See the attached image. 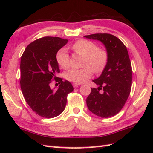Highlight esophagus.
Segmentation results:
<instances>
[{"mask_svg": "<svg viewBox=\"0 0 153 153\" xmlns=\"http://www.w3.org/2000/svg\"><path fill=\"white\" fill-rule=\"evenodd\" d=\"M79 85H80V84H76V83H73V86L74 88H77Z\"/></svg>", "mask_w": 153, "mask_h": 153, "instance_id": "1", "label": "esophagus"}]
</instances>
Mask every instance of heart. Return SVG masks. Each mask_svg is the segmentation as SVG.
I'll list each match as a JSON object with an SVG mask.
<instances>
[{
  "label": "heart",
  "instance_id": "b5f03b06",
  "mask_svg": "<svg viewBox=\"0 0 153 153\" xmlns=\"http://www.w3.org/2000/svg\"><path fill=\"white\" fill-rule=\"evenodd\" d=\"M71 49L77 55L84 57L82 66L80 69H71L65 74L68 81L82 84L92 76V71L100 74L106 68L109 55L107 50L100 49L93 41L87 39H79L75 42ZM56 62L60 68L67 69L69 67V56L64 49H60L56 54Z\"/></svg>",
  "mask_w": 153,
  "mask_h": 153
}]
</instances>
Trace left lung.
Listing matches in <instances>:
<instances>
[{"mask_svg": "<svg viewBox=\"0 0 153 153\" xmlns=\"http://www.w3.org/2000/svg\"><path fill=\"white\" fill-rule=\"evenodd\" d=\"M88 39L100 41L109 55L106 68L98 78L93 80L98 89L91 88L86 99L88 109L101 118H109L120 112L131 90L132 71L128 52L124 44L108 33L85 35ZM103 92L100 93L99 90Z\"/></svg>", "mask_w": 153, "mask_h": 153, "instance_id": "1", "label": "left lung"}]
</instances>
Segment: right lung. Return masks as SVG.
<instances>
[{
	"label": "right lung",
	"mask_w": 153,
	"mask_h": 153,
	"mask_svg": "<svg viewBox=\"0 0 153 153\" xmlns=\"http://www.w3.org/2000/svg\"><path fill=\"white\" fill-rule=\"evenodd\" d=\"M68 41L57 37L38 39L27 45L21 56L22 93L33 112L41 117L51 118L62 113L68 95L74 90L68 80L56 77L60 72L56 54ZM53 79L60 84L57 90L50 88Z\"/></svg>",
	"instance_id": "obj_1"
}]
</instances>
